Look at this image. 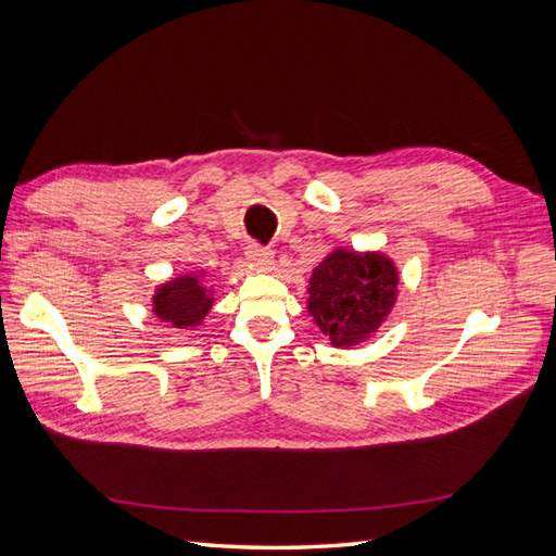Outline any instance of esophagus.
Segmentation results:
<instances>
[{"instance_id": "esophagus-1", "label": "esophagus", "mask_w": 556, "mask_h": 556, "mask_svg": "<svg viewBox=\"0 0 556 556\" xmlns=\"http://www.w3.org/2000/svg\"><path fill=\"white\" fill-rule=\"evenodd\" d=\"M245 257H248L250 264H255L260 268H268V266L274 264V252L268 250V248H264V245H260V243H248Z\"/></svg>"}]
</instances>
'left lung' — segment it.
Segmentation results:
<instances>
[{
	"label": "left lung",
	"instance_id": "8db88e82",
	"mask_svg": "<svg viewBox=\"0 0 556 556\" xmlns=\"http://www.w3.org/2000/svg\"><path fill=\"white\" fill-rule=\"evenodd\" d=\"M396 282L394 264L382 255L336 250L313 271L308 311L331 343H357L394 306Z\"/></svg>",
	"mask_w": 556,
	"mask_h": 556
}]
</instances>
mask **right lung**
<instances>
[{"label":"right lung","mask_w":556,"mask_h":556,"mask_svg":"<svg viewBox=\"0 0 556 556\" xmlns=\"http://www.w3.org/2000/svg\"><path fill=\"white\" fill-rule=\"evenodd\" d=\"M211 304L208 292L194 276H180L166 282L153 296L155 315L162 323H172L180 329L199 325L201 317L211 311Z\"/></svg>","instance_id":"obj_1"}]
</instances>
